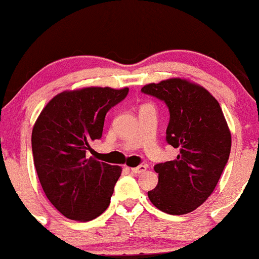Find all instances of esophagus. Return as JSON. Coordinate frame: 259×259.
I'll return each instance as SVG.
<instances>
[{
	"mask_svg": "<svg viewBox=\"0 0 259 259\" xmlns=\"http://www.w3.org/2000/svg\"><path fill=\"white\" fill-rule=\"evenodd\" d=\"M146 169H147V165H139V167H136V168H132V171L134 174H141V173H144Z\"/></svg>",
	"mask_w": 259,
	"mask_h": 259,
	"instance_id": "obj_1",
	"label": "esophagus"
}]
</instances>
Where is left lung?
<instances>
[{
    "instance_id": "left-lung-1",
    "label": "left lung",
    "mask_w": 259,
    "mask_h": 259,
    "mask_svg": "<svg viewBox=\"0 0 259 259\" xmlns=\"http://www.w3.org/2000/svg\"><path fill=\"white\" fill-rule=\"evenodd\" d=\"M141 91L167 105L165 140L179 150L174 160L154 165L158 184L148 198L162 212L186 214L214 191L230 154V130L218 101L189 80H163Z\"/></svg>"
}]
</instances>
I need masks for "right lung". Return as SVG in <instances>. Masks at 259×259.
I'll list each match as a JSON object with an SVG mask.
<instances>
[{
    "label": "right lung",
    "instance_id": "add662e5",
    "mask_svg": "<svg viewBox=\"0 0 259 259\" xmlns=\"http://www.w3.org/2000/svg\"><path fill=\"white\" fill-rule=\"evenodd\" d=\"M127 92V88L63 91L47 103L32 127L34 164L45 195L72 221H92L111 203L121 168L88 158V150L102 136L107 112Z\"/></svg>",
    "mask_w": 259,
    "mask_h": 259
}]
</instances>
